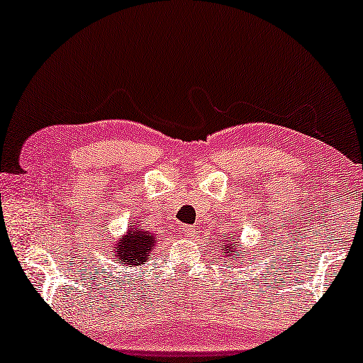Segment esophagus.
Wrapping results in <instances>:
<instances>
[{"mask_svg":"<svg viewBox=\"0 0 363 363\" xmlns=\"http://www.w3.org/2000/svg\"><path fill=\"white\" fill-rule=\"evenodd\" d=\"M178 231H180V235H183V236H193V233H195V230L188 225H182L180 228H178Z\"/></svg>","mask_w":363,"mask_h":363,"instance_id":"34e87169","label":"esophagus"}]
</instances>
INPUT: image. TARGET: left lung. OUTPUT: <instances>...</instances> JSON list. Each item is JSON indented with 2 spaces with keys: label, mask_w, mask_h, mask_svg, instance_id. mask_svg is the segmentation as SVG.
<instances>
[{
  "label": "left lung",
  "mask_w": 363,
  "mask_h": 363,
  "mask_svg": "<svg viewBox=\"0 0 363 363\" xmlns=\"http://www.w3.org/2000/svg\"><path fill=\"white\" fill-rule=\"evenodd\" d=\"M238 240H240V236L233 235V236H225L223 235V240L218 242L220 245V255L221 257H226L228 261H233V257L236 256V259H241L240 264H245V257H250L246 256V251H242V247H240V245H238ZM233 264V262H231Z\"/></svg>",
  "instance_id": "8db88e82"
}]
</instances>
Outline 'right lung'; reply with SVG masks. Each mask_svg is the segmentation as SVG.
Wrapping results in <instances>:
<instances>
[{
    "instance_id": "right-lung-1",
    "label": "right lung",
    "mask_w": 363,
    "mask_h": 363,
    "mask_svg": "<svg viewBox=\"0 0 363 363\" xmlns=\"http://www.w3.org/2000/svg\"><path fill=\"white\" fill-rule=\"evenodd\" d=\"M157 246V235L147 228H142L140 221L133 220L127 231L121 238L113 240L107 247L111 259L122 267L143 266L152 256Z\"/></svg>"
}]
</instances>
